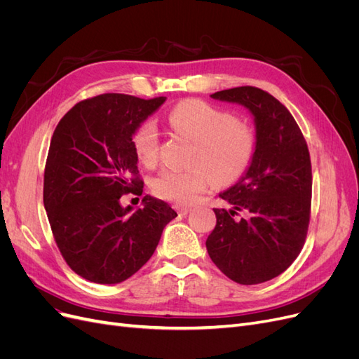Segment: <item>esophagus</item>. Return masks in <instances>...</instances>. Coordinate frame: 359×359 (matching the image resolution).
Here are the masks:
<instances>
[{
	"label": "esophagus",
	"instance_id": "esophagus-1",
	"mask_svg": "<svg viewBox=\"0 0 359 359\" xmlns=\"http://www.w3.org/2000/svg\"><path fill=\"white\" fill-rule=\"evenodd\" d=\"M175 210L181 214V215H187L190 211H191V208H189V206H175Z\"/></svg>",
	"mask_w": 359,
	"mask_h": 359
}]
</instances>
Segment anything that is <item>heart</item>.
<instances>
[{
  "label": "heart",
  "mask_w": 359,
  "mask_h": 359,
  "mask_svg": "<svg viewBox=\"0 0 359 359\" xmlns=\"http://www.w3.org/2000/svg\"><path fill=\"white\" fill-rule=\"evenodd\" d=\"M169 124L178 135L194 144L189 170L165 169L151 181L161 199L190 205L215 181L227 184L240 178L256 151L255 130L229 112L201 102L186 100L170 111ZM133 148L145 166L158 160L160 136L153 121H144L133 133Z\"/></svg>",
  "instance_id": "obj_1"
}]
</instances>
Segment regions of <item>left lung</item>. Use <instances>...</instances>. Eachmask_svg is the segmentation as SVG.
<instances>
[{
    "label": "left lung",
    "mask_w": 359,
    "mask_h": 359,
    "mask_svg": "<svg viewBox=\"0 0 359 359\" xmlns=\"http://www.w3.org/2000/svg\"><path fill=\"white\" fill-rule=\"evenodd\" d=\"M211 97L252 114L256 151L243 177L219 194L231 210L214 208L217 224L206 250L224 276L240 285H259L286 271L306 241L310 153L290 112L266 91L238 86ZM240 213L245 215L238 219Z\"/></svg>",
    "instance_id": "1"
}]
</instances>
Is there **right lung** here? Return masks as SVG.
<instances>
[{"label": "right lung", "instance_id": "right-lung-1", "mask_svg": "<svg viewBox=\"0 0 359 359\" xmlns=\"http://www.w3.org/2000/svg\"><path fill=\"white\" fill-rule=\"evenodd\" d=\"M165 102L102 94L73 106L53 132L43 203L64 260L93 283L116 285L137 273L177 217L149 194L137 210L119 202L142 194L133 133Z\"/></svg>", "mask_w": 359, "mask_h": 359}]
</instances>
